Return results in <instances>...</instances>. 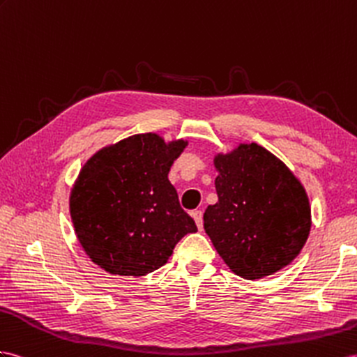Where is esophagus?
I'll return each instance as SVG.
<instances>
[{
  "mask_svg": "<svg viewBox=\"0 0 357 357\" xmlns=\"http://www.w3.org/2000/svg\"><path fill=\"white\" fill-rule=\"evenodd\" d=\"M191 215H193L195 222L199 227V231H202L204 229V211H202V209H196V211L191 213Z\"/></svg>",
  "mask_w": 357,
  "mask_h": 357,
  "instance_id": "esophagus-1",
  "label": "esophagus"
}]
</instances>
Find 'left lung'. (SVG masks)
I'll return each instance as SVG.
<instances>
[{
	"mask_svg": "<svg viewBox=\"0 0 357 357\" xmlns=\"http://www.w3.org/2000/svg\"><path fill=\"white\" fill-rule=\"evenodd\" d=\"M218 202L204 214L205 232L235 274L255 280L292 262L307 240L310 208L291 170L257 143L217 155Z\"/></svg>",
	"mask_w": 357,
	"mask_h": 357,
	"instance_id": "8db88e82",
	"label": "left lung"
}]
</instances>
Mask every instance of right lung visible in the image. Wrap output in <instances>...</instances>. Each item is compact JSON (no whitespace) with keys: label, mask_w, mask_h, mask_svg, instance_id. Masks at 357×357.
Segmentation results:
<instances>
[{"label":"right lung","mask_w":357,"mask_h":357,"mask_svg":"<svg viewBox=\"0 0 357 357\" xmlns=\"http://www.w3.org/2000/svg\"><path fill=\"white\" fill-rule=\"evenodd\" d=\"M187 142L139 134L93 155L72 188L70 217L96 266L119 276L162 267L182 236L197 227L167 178Z\"/></svg>","instance_id":"right-lung-1"}]
</instances>
